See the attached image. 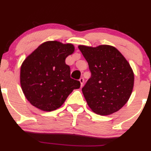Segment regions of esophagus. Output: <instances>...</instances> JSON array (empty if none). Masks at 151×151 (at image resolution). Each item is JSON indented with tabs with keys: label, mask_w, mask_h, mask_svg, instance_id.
I'll list each match as a JSON object with an SVG mask.
<instances>
[{
	"label": "esophagus",
	"mask_w": 151,
	"mask_h": 151,
	"mask_svg": "<svg viewBox=\"0 0 151 151\" xmlns=\"http://www.w3.org/2000/svg\"><path fill=\"white\" fill-rule=\"evenodd\" d=\"M79 81H80V83H81V87H82L83 85V82H84V79H83V78H80V79H79Z\"/></svg>",
	"instance_id": "obj_1"
}]
</instances>
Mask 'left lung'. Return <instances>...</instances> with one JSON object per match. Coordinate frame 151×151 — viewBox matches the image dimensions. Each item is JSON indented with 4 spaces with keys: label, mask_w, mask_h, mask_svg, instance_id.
I'll return each mask as SVG.
<instances>
[{
    "label": "left lung",
    "mask_w": 151,
    "mask_h": 151,
    "mask_svg": "<svg viewBox=\"0 0 151 151\" xmlns=\"http://www.w3.org/2000/svg\"><path fill=\"white\" fill-rule=\"evenodd\" d=\"M91 77L82 93L91 110L100 115L118 111L127 103L134 88L133 70L117 48L109 45L78 46Z\"/></svg>",
    "instance_id": "obj_1"
}]
</instances>
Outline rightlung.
Here are the masks:
<instances>
[{"label":"right lung","mask_w":151,"mask_h":151,"mask_svg":"<svg viewBox=\"0 0 151 151\" xmlns=\"http://www.w3.org/2000/svg\"><path fill=\"white\" fill-rule=\"evenodd\" d=\"M74 51L72 43L57 41L43 43L23 61L20 85L24 96L33 106L46 112L53 111L65 103L80 82L70 77L65 59Z\"/></svg>","instance_id":"add662e5"}]
</instances>
